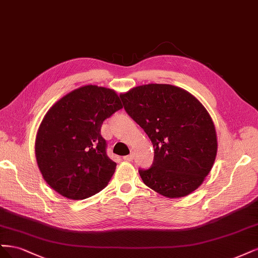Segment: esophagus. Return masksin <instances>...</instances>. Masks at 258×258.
<instances>
[{"label":"esophagus","mask_w":258,"mask_h":258,"mask_svg":"<svg viewBox=\"0 0 258 258\" xmlns=\"http://www.w3.org/2000/svg\"><path fill=\"white\" fill-rule=\"evenodd\" d=\"M123 160L124 161H128V162H131V161H133L134 160V154H128V155H125V156H123Z\"/></svg>","instance_id":"34e87169"}]
</instances>
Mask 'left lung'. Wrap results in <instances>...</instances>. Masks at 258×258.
I'll list each match as a JSON object with an SVG mask.
<instances>
[{
	"label": "left lung",
	"instance_id": "1",
	"mask_svg": "<svg viewBox=\"0 0 258 258\" xmlns=\"http://www.w3.org/2000/svg\"><path fill=\"white\" fill-rule=\"evenodd\" d=\"M120 97L154 148L151 167L139 169L144 183L168 198L194 192L218 152L217 132L204 105L183 89L161 84L138 86Z\"/></svg>",
	"mask_w": 258,
	"mask_h": 258
}]
</instances>
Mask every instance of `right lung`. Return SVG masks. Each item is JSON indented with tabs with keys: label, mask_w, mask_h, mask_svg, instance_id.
<instances>
[{
	"label": "right lung",
	"mask_w": 258,
	"mask_h": 258,
	"mask_svg": "<svg viewBox=\"0 0 258 258\" xmlns=\"http://www.w3.org/2000/svg\"><path fill=\"white\" fill-rule=\"evenodd\" d=\"M122 107L115 91L89 85L47 111L37 131L35 156L41 176L56 193L79 201L107 186L117 164L106 154L101 127Z\"/></svg>",
	"instance_id": "add662e5"
}]
</instances>
